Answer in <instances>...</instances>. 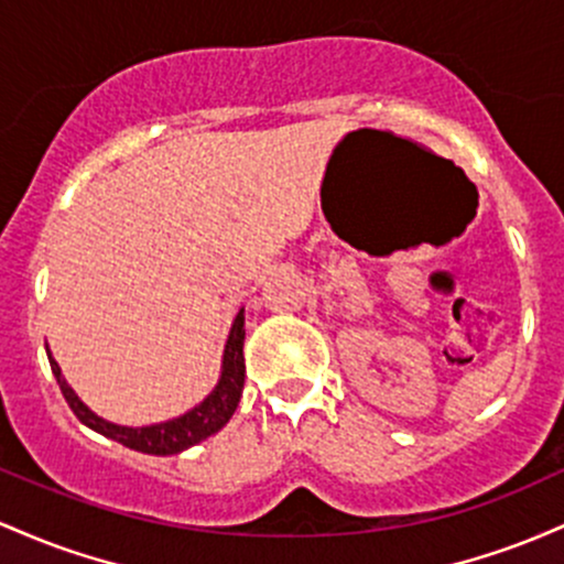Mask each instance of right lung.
<instances>
[{"instance_id":"add662e5","label":"right lung","mask_w":564,"mask_h":564,"mask_svg":"<svg viewBox=\"0 0 564 564\" xmlns=\"http://www.w3.org/2000/svg\"><path fill=\"white\" fill-rule=\"evenodd\" d=\"M245 308H239L237 319H234L229 340H226L224 349V370H220V381L215 389L207 394L205 402H199L197 408L188 410L186 415L164 423H154V426H119V423L104 421L100 415H95L85 402L74 394L72 386L66 383V378L61 376V367L53 357L47 354L50 367H53V376L58 378V386L66 397L68 408L74 410V415L90 426L93 432L109 436V440L119 442V445L130 447V451L149 453V455H175L186 447L197 445V442L207 440V436L220 432V429L229 423V419L237 410L239 397L245 389Z\"/></svg>"}]
</instances>
